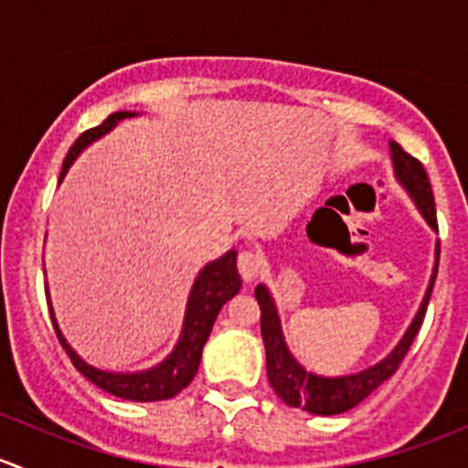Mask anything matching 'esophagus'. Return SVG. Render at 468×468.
Wrapping results in <instances>:
<instances>
[{"mask_svg":"<svg viewBox=\"0 0 468 468\" xmlns=\"http://www.w3.org/2000/svg\"><path fill=\"white\" fill-rule=\"evenodd\" d=\"M238 269H239V273H242V278L247 282L256 281L258 273H261V269H262L261 256H258V253H253V251H242V253H239V258H238Z\"/></svg>","mask_w":468,"mask_h":468,"instance_id":"obj_1","label":"esophagus"}]
</instances>
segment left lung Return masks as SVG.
Wrapping results in <instances>:
<instances>
[{"label":"left lung","instance_id":"1","mask_svg":"<svg viewBox=\"0 0 468 468\" xmlns=\"http://www.w3.org/2000/svg\"><path fill=\"white\" fill-rule=\"evenodd\" d=\"M389 154H391V167H394V178L399 186L410 195V199L417 206L419 215L426 219L437 233V215H435V199H432L431 181L423 169V165L410 154L400 149L394 140H389ZM437 262H439V239L435 244V267H432L431 282L426 287L421 305H419L417 314L410 322L408 330L403 337L399 339L394 348L382 357L376 365L367 367V369L357 371V374L348 376H319L305 369L294 356H292L290 346L282 335L281 314H278L276 301H273L269 287L261 282L256 287V299L261 303V330L264 353H267V376L271 382L273 391L285 400L292 408H301L310 414H322V417H333V414L348 412L356 408L357 403L367 399L371 391H376L387 378L396 374L400 360L408 353L410 344L417 337L419 328H421L423 314H426L428 301H431L432 285H435L437 276Z\"/></svg>","mask_w":468,"mask_h":468}]
</instances>
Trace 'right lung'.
I'll return each mask as SVG.
<instances>
[{
    "label": "right lung",
    "mask_w": 468,
    "mask_h": 468,
    "mask_svg": "<svg viewBox=\"0 0 468 468\" xmlns=\"http://www.w3.org/2000/svg\"><path fill=\"white\" fill-rule=\"evenodd\" d=\"M135 115H140V112L117 111L112 112V115H108L99 126L86 131V133L72 144L68 155H65L58 183L63 181L68 169L72 167V163L79 158V154H81L86 146L92 144L94 140L103 138L106 133H111L122 120H129V117ZM239 287H242V278H239L238 273V251L230 249V251H226L221 258L207 262L199 271V276L195 278V282H192V290L186 305V317H183L181 337H178L172 353H169L165 360H160L158 365L151 367V369L126 371V374L124 371H106L99 369V367L88 365V362L69 346L63 330L58 328L54 308H51V301L49 310L56 335H58L65 351H68L69 360H72V365L77 367L90 382H94L99 389L108 391V394L117 396V399L135 400V403H151V400L174 399L178 391H183L190 385L192 378L197 376V371H199L201 353H204L207 337H210V330L212 325H215L217 314L224 308L226 301L233 299V296L238 294ZM47 299H49V294H47Z\"/></svg>",
    "instance_id": "right-lung-1"
}]
</instances>
